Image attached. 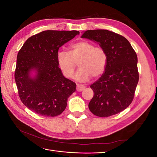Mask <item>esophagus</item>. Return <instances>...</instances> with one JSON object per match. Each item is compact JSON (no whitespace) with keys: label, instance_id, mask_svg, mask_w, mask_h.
<instances>
[{"label":"esophagus","instance_id":"esophagus-1","mask_svg":"<svg viewBox=\"0 0 157 157\" xmlns=\"http://www.w3.org/2000/svg\"><path fill=\"white\" fill-rule=\"evenodd\" d=\"M85 88V86H84V85H82V84H77V90L78 92H81L83 90H84Z\"/></svg>","mask_w":157,"mask_h":157}]
</instances>
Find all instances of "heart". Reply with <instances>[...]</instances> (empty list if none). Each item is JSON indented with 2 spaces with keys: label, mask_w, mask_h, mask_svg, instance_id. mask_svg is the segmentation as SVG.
I'll return each mask as SVG.
<instances>
[{
  "label": "heart",
  "mask_w": 157,
  "mask_h": 157,
  "mask_svg": "<svg viewBox=\"0 0 157 157\" xmlns=\"http://www.w3.org/2000/svg\"><path fill=\"white\" fill-rule=\"evenodd\" d=\"M77 63L79 69L75 78L78 82H86L92 76L96 78L104 72L107 63L106 52L101 47L81 40L71 44L68 53L61 51L57 55L58 67L66 78H73Z\"/></svg>",
  "instance_id": "heart-1"
}]
</instances>
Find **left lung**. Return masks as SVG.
Here are the masks:
<instances>
[{
  "instance_id": "obj_1",
  "label": "left lung",
  "mask_w": 157,
  "mask_h": 157,
  "mask_svg": "<svg viewBox=\"0 0 157 157\" xmlns=\"http://www.w3.org/2000/svg\"><path fill=\"white\" fill-rule=\"evenodd\" d=\"M81 37L98 42L107 54L105 73L90 86L94 97L90 111L99 117L124 111L133 101L139 80L136 52L125 37L108 30H88Z\"/></svg>"
}]
</instances>
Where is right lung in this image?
<instances>
[{
	"instance_id": "right-lung-1",
	"label": "right lung",
	"mask_w": 157,
	"mask_h": 157,
	"mask_svg": "<svg viewBox=\"0 0 157 157\" xmlns=\"http://www.w3.org/2000/svg\"><path fill=\"white\" fill-rule=\"evenodd\" d=\"M77 35V31H44L29 37L19 51L14 77L21 101L33 112L56 117L67 107L76 84L63 75L57 55Z\"/></svg>"
}]
</instances>
